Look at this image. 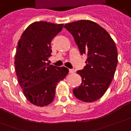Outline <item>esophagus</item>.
<instances>
[{"label":"esophagus","instance_id":"obj_1","mask_svg":"<svg viewBox=\"0 0 131 131\" xmlns=\"http://www.w3.org/2000/svg\"><path fill=\"white\" fill-rule=\"evenodd\" d=\"M74 72H75L74 69H69V74H74Z\"/></svg>","mask_w":131,"mask_h":131}]
</instances>
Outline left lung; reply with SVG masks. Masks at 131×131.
<instances>
[{
  "instance_id": "8db88e82",
  "label": "left lung",
  "mask_w": 131,
  "mask_h": 131,
  "mask_svg": "<svg viewBox=\"0 0 131 131\" xmlns=\"http://www.w3.org/2000/svg\"><path fill=\"white\" fill-rule=\"evenodd\" d=\"M81 54L87 55L84 69L77 71L81 84L73 89L77 99L94 102L105 94L114 77L118 64L116 44L105 29L86 20L67 23Z\"/></svg>"
}]
</instances>
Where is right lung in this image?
Returning a JSON list of instances; mask_svg holds the SVG:
<instances>
[{
    "label": "right lung",
    "mask_w": 131,
    "mask_h": 131,
    "mask_svg": "<svg viewBox=\"0 0 131 131\" xmlns=\"http://www.w3.org/2000/svg\"><path fill=\"white\" fill-rule=\"evenodd\" d=\"M64 24L40 21L26 28L18 42L15 68L19 84L31 104L45 106L55 96L57 83L69 72L64 67L50 65L46 61L51 56V42Z\"/></svg>",
    "instance_id": "right-lung-1"
}]
</instances>
